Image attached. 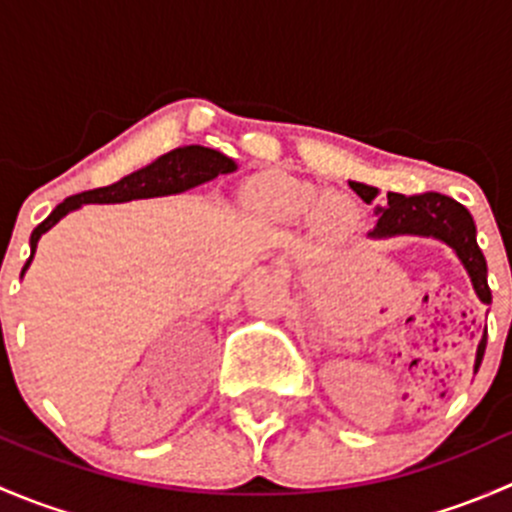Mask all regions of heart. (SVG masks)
I'll return each mask as SVG.
<instances>
[{"label": "heart", "instance_id": "obj_1", "mask_svg": "<svg viewBox=\"0 0 512 512\" xmlns=\"http://www.w3.org/2000/svg\"><path fill=\"white\" fill-rule=\"evenodd\" d=\"M250 203L267 218L280 223H309L319 218L329 227H342L352 220V210L342 200L327 198L317 185L292 175H262L250 185Z\"/></svg>", "mask_w": 512, "mask_h": 512}]
</instances>
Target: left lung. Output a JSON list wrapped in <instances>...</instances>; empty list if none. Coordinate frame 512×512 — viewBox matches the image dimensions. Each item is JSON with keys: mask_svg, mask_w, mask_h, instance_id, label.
<instances>
[{"mask_svg": "<svg viewBox=\"0 0 512 512\" xmlns=\"http://www.w3.org/2000/svg\"><path fill=\"white\" fill-rule=\"evenodd\" d=\"M352 190L359 195L364 203H371L379 190L364 183H352ZM379 213V223L369 232L371 237H391V235H426L438 237L446 245L456 250L461 262L466 265L468 275H471L473 287L480 302L490 304V287H488V265L476 242V223H473L471 213L456 203L453 198L441 193H416V195H401L389 193L384 208H376ZM485 352V334L478 344L476 356V371L483 361Z\"/></svg>", "mask_w": 512, "mask_h": 512, "instance_id": "obj_1", "label": "left lung"}]
</instances>
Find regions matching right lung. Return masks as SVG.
Returning a JSON list of instances; mask_svg holds the SVG:
<instances>
[{"mask_svg": "<svg viewBox=\"0 0 512 512\" xmlns=\"http://www.w3.org/2000/svg\"><path fill=\"white\" fill-rule=\"evenodd\" d=\"M232 170H235V160L223 156L220 151H213V148H203V146H185V148H175V151L165 153V156H160L156 160V163L126 175V178H121L118 183L106 185V188L84 190V193L79 195H71V198H66L64 203H59L54 210H51V215L44 220V223L34 227L32 240H29V245H32V255H29L24 270H27L29 262H32L39 237L44 235L49 227L59 223L66 213L81 208L84 203H128V200H138V198H156V195L183 193V190L195 188V185L205 183V180L218 178L220 173H232Z\"/></svg>", "mask_w": 512, "mask_h": 512, "instance_id": "right-lung-1", "label": "right lung"}]
</instances>
